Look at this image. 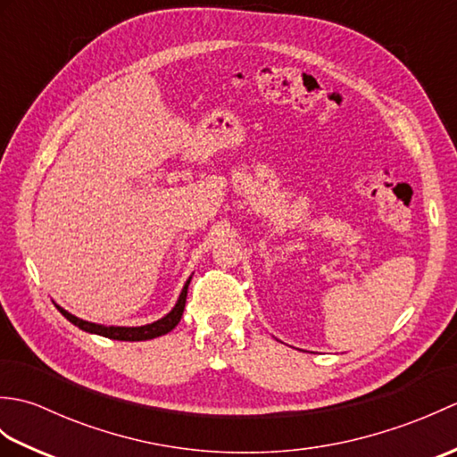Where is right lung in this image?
Listing matches in <instances>:
<instances>
[{"label": "right lung", "instance_id": "obj_1", "mask_svg": "<svg viewBox=\"0 0 457 457\" xmlns=\"http://www.w3.org/2000/svg\"><path fill=\"white\" fill-rule=\"evenodd\" d=\"M188 285H190V280H187V285H184V288H182L177 306H174L167 316L157 320V322L147 324V326H139V328H120V326L92 324V322H86V320H80V318H76L72 314H68L66 310H62L61 306H56V308L61 310V314L66 320H71L74 326H79L80 329H84V332L98 334V336L110 337V339H120V342H143V339H153V337H159V336L169 334L170 329L180 322L182 312H184V304H187Z\"/></svg>", "mask_w": 457, "mask_h": 457}]
</instances>
